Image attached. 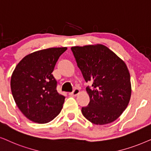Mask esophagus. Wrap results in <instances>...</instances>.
Segmentation results:
<instances>
[{
  "mask_svg": "<svg viewBox=\"0 0 151 151\" xmlns=\"http://www.w3.org/2000/svg\"><path fill=\"white\" fill-rule=\"evenodd\" d=\"M80 92V90L79 89H77V88H75L73 90V92H70V93H69V94L70 96H77V94H79Z\"/></svg>",
  "mask_w": 151,
  "mask_h": 151,
  "instance_id": "34e87169",
  "label": "esophagus"
}]
</instances>
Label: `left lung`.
<instances>
[{"mask_svg":"<svg viewBox=\"0 0 151 151\" xmlns=\"http://www.w3.org/2000/svg\"><path fill=\"white\" fill-rule=\"evenodd\" d=\"M71 50L86 82L90 103L81 108L83 115L96 125L115 121L129 103L130 73L124 61L106 46H74Z\"/></svg>","mask_w":151,"mask_h":151,"instance_id":"1","label":"left lung"}]
</instances>
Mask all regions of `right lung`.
<instances>
[{"label": "right lung", "mask_w": 151, "mask_h": 151, "mask_svg": "<svg viewBox=\"0 0 151 151\" xmlns=\"http://www.w3.org/2000/svg\"><path fill=\"white\" fill-rule=\"evenodd\" d=\"M67 47H52L25 56L16 66L11 90L18 108L30 121L45 124L60 113L65 96L58 93L52 73Z\"/></svg>", "instance_id": "obj_1"}]
</instances>
